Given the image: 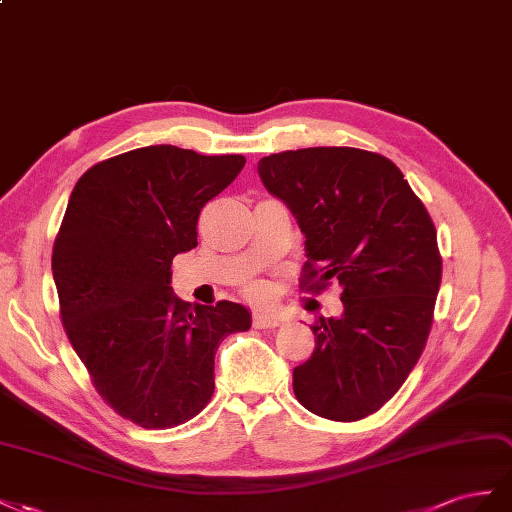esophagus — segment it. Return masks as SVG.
Returning a JSON list of instances; mask_svg holds the SVG:
<instances>
[{"mask_svg": "<svg viewBox=\"0 0 512 512\" xmlns=\"http://www.w3.org/2000/svg\"><path fill=\"white\" fill-rule=\"evenodd\" d=\"M253 326L261 328V330L276 328V326H281V317L270 315V313H255L253 315Z\"/></svg>", "mask_w": 512, "mask_h": 512, "instance_id": "1", "label": "esophagus"}]
</instances>
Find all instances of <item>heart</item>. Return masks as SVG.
I'll use <instances>...</instances> for the list:
<instances>
[{"instance_id": "heart-1", "label": "heart", "mask_w": 512, "mask_h": 512, "mask_svg": "<svg viewBox=\"0 0 512 512\" xmlns=\"http://www.w3.org/2000/svg\"><path fill=\"white\" fill-rule=\"evenodd\" d=\"M244 294L255 302H261V300H266V296H268V287L264 283H248L244 287Z\"/></svg>"}]
</instances>
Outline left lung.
<instances>
[{
	"label": "left lung",
	"mask_w": 512,
	"mask_h": 512,
	"mask_svg": "<svg viewBox=\"0 0 512 512\" xmlns=\"http://www.w3.org/2000/svg\"><path fill=\"white\" fill-rule=\"evenodd\" d=\"M257 169L306 238L300 289L341 287L343 315L311 326L315 349L294 369L296 399L328 420L367 418L394 397L427 345L442 283L435 225L382 154L287 150Z\"/></svg>",
	"instance_id": "8db88e82"
}]
</instances>
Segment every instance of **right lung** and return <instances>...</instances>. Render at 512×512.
Returning <instances> with one entry per match:
<instances>
[{
	"label": "right lung",
	"mask_w": 512,
	"mask_h": 512,
	"mask_svg": "<svg viewBox=\"0 0 512 512\" xmlns=\"http://www.w3.org/2000/svg\"><path fill=\"white\" fill-rule=\"evenodd\" d=\"M242 154L150 145L87 169L53 244L64 330L98 394L143 429L197 416L214 392V354L251 328L242 304L173 296L171 261L197 246L199 212L238 178Z\"/></svg>",
	"instance_id": "1"
}]
</instances>
